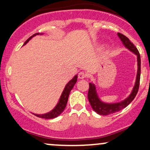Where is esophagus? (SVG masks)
<instances>
[{
	"mask_svg": "<svg viewBox=\"0 0 150 150\" xmlns=\"http://www.w3.org/2000/svg\"><path fill=\"white\" fill-rule=\"evenodd\" d=\"M86 77H87V75H86V73H84V72H80V73H79L78 74L79 79H84Z\"/></svg>",
	"mask_w": 150,
	"mask_h": 150,
	"instance_id": "34e87169",
	"label": "esophagus"
}]
</instances>
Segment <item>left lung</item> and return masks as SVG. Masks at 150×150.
<instances>
[{"label":"left lung","mask_w":150,"mask_h":150,"mask_svg":"<svg viewBox=\"0 0 150 150\" xmlns=\"http://www.w3.org/2000/svg\"><path fill=\"white\" fill-rule=\"evenodd\" d=\"M118 37L121 40L122 43L125 47L132 53H134L137 56V76H136V80L135 85H134L133 89H132V92L130 93V95L128 96L126 99L123 101L118 103H113V104H108V103H104L99 99L98 96L97 90H96V86L92 82H89V88L88 91V99L89 103H90L92 109L98 114L102 115V116H106V115H110L118 111H120L123 108H124L131 103V101L135 99L136 94L139 89V86H140V70H141V60L140 55L139 53L138 50L135 47L132 43L130 42V39L128 37H125L123 34L118 33Z\"/></svg>","instance_id":"left-lung-1"}]
</instances>
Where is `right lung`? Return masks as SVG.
<instances>
[{"label": "right lung", "instance_id": "add662e5", "mask_svg": "<svg viewBox=\"0 0 150 150\" xmlns=\"http://www.w3.org/2000/svg\"><path fill=\"white\" fill-rule=\"evenodd\" d=\"M39 34H43V33L34 34V35H32V37H30L27 41H26L25 44H24V45H25V44H27V43L28 42L32 37L36 35H39ZM77 75H75V76L71 80H70L69 82H68V84L65 85V88L63 89V92H62V94L61 97H60L59 101H58L57 105L55 106V108H53V110H51V111L49 113H44V114H35V113H33V114L35 115V116H37V117H39V118H45V119H51V118H56V117L59 116V115L61 114L63 111H64L65 106H66L67 102H68V97H69L70 92V91L72 90V89L73 88L74 85H75V83L77 82Z\"/></svg>", "mask_w": 150, "mask_h": 150}]
</instances>
